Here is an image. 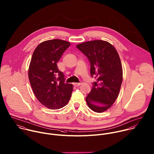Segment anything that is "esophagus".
I'll return each instance as SVG.
<instances>
[{
	"label": "esophagus",
	"instance_id": "obj_1",
	"mask_svg": "<svg viewBox=\"0 0 154 154\" xmlns=\"http://www.w3.org/2000/svg\"><path fill=\"white\" fill-rule=\"evenodd\" d=\"M73 85L74 86H79L81 85V83H73Z\"/></svg>",
	"mask_w": 154,
	"mask_h": 154
}]
</instances>
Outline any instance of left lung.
<instances>
[{"instance_id":"obj_1","label":"left lung","mask_w":154,"mask_h":154,"mask_svg":"<svg viewBox=\"0 0 154 154\" xmlns=\"http://www.w3.org/2000/svg\"><path fill=\"white\" fill-rule=\"evenodd\" d=\"M76 47L89 59L91 75L97 78L86 98L88 107L101 113L115 102L122 82V67L119 54L109 42L94 40L77 45Z\"/></svg>"}]
</instances>
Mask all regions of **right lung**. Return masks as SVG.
Here are the masks:
<instances>
[{
  "label": "right lung",
  "instance_id": "add662e5",
  "mask_svg": "<svg viewBox=\"0 0 154 154\" xmlns=\"http://www.w3.org/2000/svg\"><path fill=\"white\" fill-rule=\"evenodd\" d=\"M69 45L66 41L48 40L39 44L32 54L28 71L29 82L36 98L50 109L64 107L71 96L72 85L65 83L64 74L57 65Z\"/></svg>",
  "mask_w": 154,
  "mask_h": 154
}]
</instances>
